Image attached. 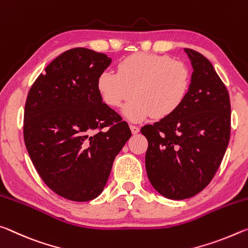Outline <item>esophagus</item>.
Returning a JSON list of instances; mask_svg holds the SVG:
<instances>
[{
	"instance_id": "1",
	"label": "esophagus",
	"mask_w": 248,
	"mask_h": 248,
	"mask_svg": "<svg viewBox=\"0 0 248 248\" xmlns=\"http://www.w3.org/2000/svg\"><path fill=\"white\" fill-rule=\"evenodd\" d=\"M129 128H131V131L133 134H137L140 132V127L136 126V125H129Z\"/></svg>"
}]
</instances>
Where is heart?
<instances>
[{
  "label": "heart",
  "mask_w": 248,
  "mask_h": 248,
  "mask_svg": "<svg viewBox=\"0 0 248 248\" xmlns=\"http://www.w3.org/2000/svg\"><path fill=\"white\" fill-rule=\"evenodd\" d=\"M191 76L188 66L169 56L140 52L124 58L117 71L104 70L97 78V90L108 107L119 108L132 95L123 109L133 122L154 115L164 119L184 103Z\"/></svg>",
  "instance_id": "obj_1"
}]
</instances>
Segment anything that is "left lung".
<instances>
[{
	"mask_svg": "<svg viewBox=\"0 0 248 248\" xmlns=\"http://www.w3.org/2000/svg\"><path fill=\"white\" fill-rule=\"evenodd\" d=\"M193 72L184 103L140 132L148 140L145 166L157 192L184 200L202 191L221 165L231 133L230 96L203 55L185 48Z\"/></svg>",
	"mask_w": 248,
	"mask_h": 248,
	"instance_id": "8db88e82",
	"label": "left lung"
}]
</instances>
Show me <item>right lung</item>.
Returning a JSON list of instances; mask_svg holds the SVG:
<instances>
[{
  "mask_svg": "<svg viewBox=\"0 0 248 248\" xmlns=\"http://www.w3.org/2000/svg\"><path fill=\"white\" fill-rule=\"evenodd\" d=\"M111 62L104 54L74 48L52 60L28 92V155L45 184L68 200L100 196L113 161L132 135L97 90V78Z\"/></svg>",
  "mask_w": 248,
  "mask_h": 248,
  "instance_id": "add662e5",
  "label": "right lung"
}]
</instances>
